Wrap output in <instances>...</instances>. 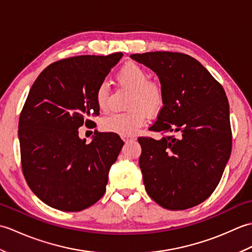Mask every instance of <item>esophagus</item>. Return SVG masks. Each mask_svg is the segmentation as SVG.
Returning a JSON list of instances; mask_svg holds the SVG:
<instances>
[{
	"label": "esophagus",
	"instance_id": "esophagus-1",
	"mask_svg": "<svg viewBox=\"0 0 252 252\" xmlns=\"http://www.w3.org/2000/svg\"><path fill=\"white\" fill-rule=\"evenodd\" d=\"M123 140H125L126 142H129V141L135 140V137L134 136H123Z\"/></svg>",
	"mask_w": 252,
	"mask_h": 252
}]
</instances>
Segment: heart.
<instances>
[{
	"instance_id": "obj_1",
	"label": "heart",
	"mask_w": 252,
	"mask_h": 252,
	"mask_svg": "<svg viewBox=\"0 0 252 252\" xmlns=\"http://www.w3.org/2000/svg\"><path fill=\"white\" fill-rule=\"evenodd\" d=\"M117 79L122 87L132 90L127 101L129 111L107 117L103 121L106 131L122 136H130L141 129L146 122L147 114L156 115L163 108L165 95L162 84L157 80L149 79L145 68L136 63H127L117 73ZM95 99L101 111L110 108V90L107 82H100L95 92Z\"/></svg>"
}]
</instances>
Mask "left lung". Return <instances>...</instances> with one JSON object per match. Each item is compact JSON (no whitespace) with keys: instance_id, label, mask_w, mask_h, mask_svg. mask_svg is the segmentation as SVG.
Masks as SVG:
<instances>
[{"instance_id":"obj_1","label":"left lung","mask_w":252,"mask_h":252,"mask_svg":"<svg viewBox=\"0 0 252 252\" xmlns=\"http://www.w3.org/2000/svg\"><path fill=\"white\" fill-rule=\"evenodd\" d=\"M159 77L163 108L141 136L140 168L147 194L169 210L199 205L220 182L232 151L229 106L221 83L189 55L176 52L133 54ZM176 131L178 136L170 135Z\"/></svg>"}]
</instances>
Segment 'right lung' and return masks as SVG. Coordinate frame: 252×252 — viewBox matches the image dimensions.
<instances>
[{"mask_svg":"<svg viewBox=\"0 0 252 252\" xmlns=\"http://www.w3.org/2000/svg\"><path fill=\"white\" fill-rule=\"evenodd\" d=\"M123 56L81 55L47 66L32 84L18 123L21 168L30 189L47 206L77 212L98 201L123 146L116 133L80 140V126H96L95 92Z\"/></svg>","mask_w":252,"mask_h":252,"instance_id":"right-lung-1","label":"right lung"}]
</instances>
